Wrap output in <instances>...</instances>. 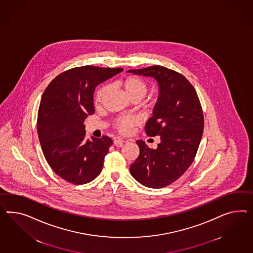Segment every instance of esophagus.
Segmentation results:
<instances>
[{"label":"esophagus","instance_id":"obj_1","mask_svg":"<svg viewBox=\"0 0 253 253\" xmlns=\"http://www.w3.org/2000/svg\"><path fill=\"white\" fill-rule=\"evenodd\" d=\"M127 142V140L125 139V138H121V137H115L114 138V140H113V144L117 147H121V146H123V144L124 143H126Z\"/></svg>","mask_w":253,"mask_h":253}]
</instances>
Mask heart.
I'll return each instance as SVG.
<instances>
[{
  "label": "heart",
  "instance_id": "heart-1",
  "mask_svg": "<svg viewBox=\"0 0 253 253\" xmlns=\"http://www.w3.org/2000/svg\"><path fill=\"white\" fill-rule=\"evenodd\" d=\"M118 85L123 87L126 94L130 99L141 100L147 93V84L144 80L137 76H128L123 80L118 82ZM109 85H103L97 90L95 96V103L96 106H101L105 102L106 97L109 94ZM139 123L138 119L135 117H120L115 122V127L121 133H129L132 127Z\"/></svg>",
  "mask_w": 253,
  "mask_h": 253
}]
</instances>
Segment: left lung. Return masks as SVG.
<instances>
[{
    "label": "left lung",
    "instance_id": "obj_1",
    "mask_svg": "<svg viewBox=\"0 0 253 253\" xmlns=\"http://www.w3.org/2000/svg\"><path fill=\"white\" fill-rule=\"evenodd\" d=\"M127 72L152 77L158 84L159 96L144 130L160 143L150 149L136 141L140 154L130 172L141 184L160 189L177 180L193 162L204 131L203 109L192 84L173 70L155 65Z\"/></svg>",
    "mask_w": 253,
    "mask_h": 253
}]
</instances>
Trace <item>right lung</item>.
<instances>
[{
	"mask_svg": "<svg viewBox=\"0 0 253 253\" xmlns=\"http://www.w3.org/2000/svg\"><path fill=\"white\" fill-rule=\"evenodd\" d=\"M122 68L82 66L56 76L41 97L38 134L44 157L61 178L74 184L92 181L102 170L112 140L85 139L84 121L94 114L96 86Z\"/></svg>",
	"mask_w": 253,
	"mask_h": 253,
	"instance_id": "add662e5",
	"label": "right lung"
}]
</instances>
